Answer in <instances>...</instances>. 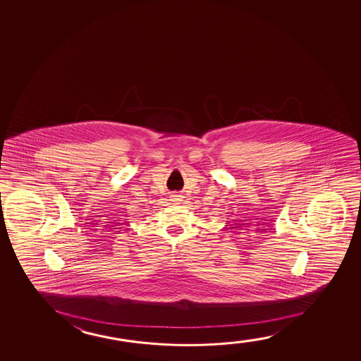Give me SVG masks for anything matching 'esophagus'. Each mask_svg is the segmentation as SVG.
<instances>
[{"label": "esophagus", "instance_id": "obj_1", "mask_svg": "<svg viewBox=\"0 0 361 361\" xmlns=\"http://www.w3.org/2000/svg\"><path fill=\"white\" fill-rule=\"evenodd\" d=\"M173 202H175V203L181 202V196H178V195H173Z\"/></svg>", "mask_w": 361, "mask_h": 361}]
</instances>
